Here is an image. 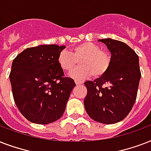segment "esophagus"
<instances>
[{"mask_svg":"<svg viewBox=\"0 0 151 151\" xmlns=\"http://www.w3.org/2000/svg\"><path fill=\"white\" fill-rule=\"evenodd\" d=\"M75 83L76 85H79V84H83V82L79 81V80H75Z\"/></svg>","mask_w":151,"mask_h":151,"instance_id":"1","label":"esophagus"}]
</instances>
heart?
Returning a JSON list of instances; mask_svg holds the SVG:
<instances>
[{"label":"heart","mask_w":151,"mask_h":151,"mask_svg":"<svg viewBox=\"0 0 151 151\" xmlns=\"http://www.w3.org/2000/svg\"><path fill=\"white\" fill-rule=\"evenodd\" d=\"M79 60V66L73 70L69 76L82 79L93 75L94 77L103 76L110 65V56L105 50L93 42H83L75 46L68 52H60L57 61L60 67L65 72H69L76 67Z\"/></svg>","instance_id":"b5f03b06"}]
</instances>
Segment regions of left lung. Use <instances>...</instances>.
Segmentation results:
<instances>
[{"label":"left lung","instance_id":"8db88e82","mask_svg":"<svg viewBox=\"0 0 151 151\" xmlns=\"http://www.w3.org/2000/svg\"><path fill=\"white\" fill-rule=\"evenodd\" d=\"M99 42L109 50L110 65L103 76L84 83L87 89L84 107L91 119L112 124L124 120L135 104L141 78L139 57L120 41L105 38Z\"/></svg>","mask_w":151,"mask_h":151}]
</instances>
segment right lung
I'll use <instances>...</instances> for the list:
<instances>
[{
    "mask_svg": "<svg viewBox=\"0 0 151 151\" xmlns=\"http://www.w3.org/2000/svg\"><path fill=\"white\" fill-rule=\"evenodd\" d=\"M65 45H40L24 50L13 60L9 76L14 101L32 123L47 124L61 117L72 89L57 58Z\"/></svg>",
    "mask_w": 151,
    "mask_h": 151,
    "instance_id": "right-lung-1",
    "label": "right lung"
}]
</instances>
